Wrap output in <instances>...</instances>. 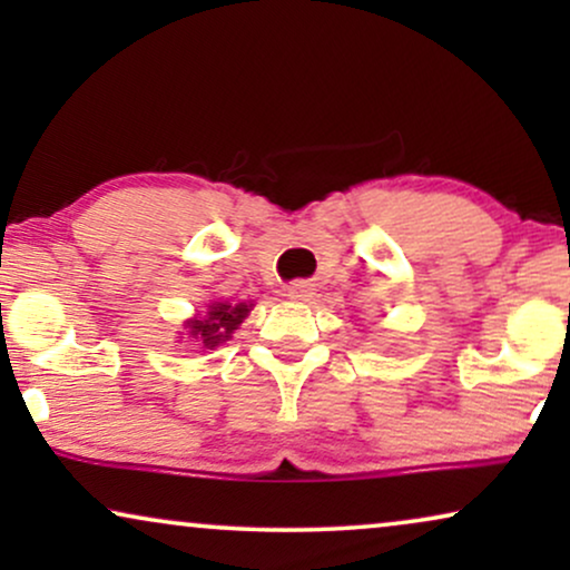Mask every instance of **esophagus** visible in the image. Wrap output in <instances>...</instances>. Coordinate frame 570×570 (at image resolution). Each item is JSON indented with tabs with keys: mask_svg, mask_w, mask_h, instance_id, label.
Wrapping results in <instances>:
<instances>
[{
	"mask_svg": "<svg viewBox=\"0 0 570 570\" xmlns=\"http://www.w3.org/2000/svg\"><path fill=\"white\" fill-rule=\"evenodd\" d=\"M287 298L311 301V298H314V285L303 283V279H298V283H291V285H287Z\"/></svg>",
	"mask_w": 570,
	"mask_h": 570,
	"instance_id": "obj_1",
	"label": "esophagus"
}]
</instances>
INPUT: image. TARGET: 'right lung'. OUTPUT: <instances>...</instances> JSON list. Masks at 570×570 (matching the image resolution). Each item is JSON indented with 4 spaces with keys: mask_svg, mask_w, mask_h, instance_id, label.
<instances>
[{
    "mask_svg": "<svg viewBox=\"0 0 570 570\" xmlns=\"http://www.w3.org/2000/svg\"><path fill=\"white\" fill-rule=\"evenodd\" d=\"M254 308V303H236L230 306L228 301H215L207 306L205 316H194L184 326L189 330V337H194L205 350H215L223 345L225 340H230V334L238 330L240 322L248 316V311Z\"/></svg>",
    "mask_w": 570,
    "mask_h": 570,
    "instance_id": "1",
    "label": "right lung"
}]
</instances>
